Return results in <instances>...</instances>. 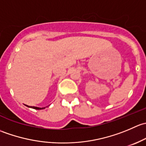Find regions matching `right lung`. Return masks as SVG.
I'll return each mask as SVG.
<instances>
[{
  "label": "right lung",
  "instance_id": "obj_1",
  "mask_svg": "<svg viewBox=\"0 0 146 146\" xmlns=\"http://www.w3.org/2000/svg\"><path fill=\"white\" fill-rule=\"evenodd\" d=\"M27 107H28V106H27ZM32 107V108L35 109V110H42V109L45 108V107H42V108H40V107Z\"/></svg>",
  "mask_w": 146,
  "mask_h": 146
}]
</instances>
